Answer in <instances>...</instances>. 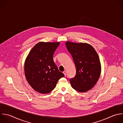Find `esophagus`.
<instances>
[{
  "label": "esophagus",
  "mask_w": 123,
  "mask_h": 123,
  "mask_svg": "<svg viewBox=\"0 0 123 123\" xmlns=\"http://www.w3.org/2000/svg\"><path fill=\"white\" fill-rule=\"evenodd\" d=\"M63 73L64 74V75L66 76V71H64L63 72Z\"/></svg>",
  "instance_id": "obj_1"
}]
</instances>
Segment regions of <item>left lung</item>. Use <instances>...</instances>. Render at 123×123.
Instances as JSON below:
<instances>
[{
	"mask_svg": "<svg viewBox=\"0 0 123 123\" xmlns=\"http://www.w3.org/2000/svg\"><path fill=\"white\" fill-rule=\"evenodd\" d=\"M65 45L76 67L75 76L70 79L71 86L78 92H86L95 85L100 75L98 55L95 49L86 43L67 41Z\"/></svg>",
	"mask_w": 123,
	"mask_h": 123,
	"instance_id": "1",
	"label": "left lung"
}]
</instances>
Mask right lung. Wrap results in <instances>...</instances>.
<instances>
[{"label":"right lung","mask_w":123,"mask_h":123,"mask_svg":"<svg viewBox=\"0 0 123 123\" xmlns=\"http://www.w3.org/2000/svg\"><path fill=\"white\" fill-rule=\"evenodd\" d=\"M60 42H39L30 51L25 62L27 81L36 91L42 94L50 92L58 80L64 76L54 62L53 54Z\"/></svg>","instance_id":"add662e5"}]
</instances>
